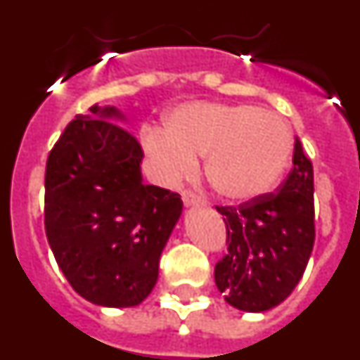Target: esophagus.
I'll return each mask as SVG.
<instances>
[{
  "mask_svg": "<svg viewBox=\"0 0 360 360\" xmlns=\"http://www.w3.org/2000/svg\"><path fill=\"white\" fill-rule=\"evenodd\" d=\"M182 200L186 203V207H195V205H202V198L195 195V193H191V191H184L182 193Z\"/></svg>",
  "mask_w": 360,
  "mask_h": 360,
  "instance_id": "34e87169",
  "label": "esophagus"
}]
</instances>
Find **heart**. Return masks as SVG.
I'll use <instances>...</instances> for the list:
<instances>
[{
	"label": "heart",
	"mask_w": 360,
	"mask_h": 360,
	"mask_svg": "<svg viewBox=\"0 0 360 360\" xmlns=\"http://www.w3.org/2000/svg\"><path fill=\"white\" fill-rule=\"evenodd\" d=\"M153 174L174 184L205 155V178L229 202H252L278 186L292 155V129L274 111L250 104L189 103L165 115V131H144Z\"/></svg>",
	"instance_id": "b5f03b06"
}]
</instances>
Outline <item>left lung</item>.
I'll use <instances>...</instances> for the list:
<instances>
[{
  "instance_id": "1",
  "label": "left lung",
  "mask_w": 360,
  "mask_h": 360,
  "mask_svg": "<svg viewBox=\"0 0 360 360\" xmlns=\"http://www.w3.org/2000/svg\"><path fill=\"white\" fill-rule=\"evenodd\" d=\"M294 169L278 193L240 207H216L227 225V256L214 281L231 307L266 311L283 303L310 259L314 229V169L295 139Z\"/></svg>"
}]
</instances>
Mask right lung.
Segmentation results:
<instances>
[{
  "label": "right lung",
  "mask_w": 360,
  "mask_h": 360,
  "mask_svg": "<svg viewBox=\"0 0 360 360\" xmlns=\"http://www.w3.org/2000/svg\"><path fill=\"white\" fill-rule=\"evenodd\" d=\"M124 122L115 106L94 104L66 126L44 174V231L57 265L81 297L108 308L151 294L184 209L180 195L146 186L144 153Z\"/></svg>",
  "instance_id": "add662e5"
}]
</instances>
